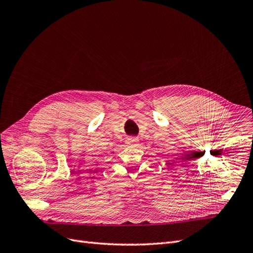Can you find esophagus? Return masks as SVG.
Masks as SVG:
<instances>
[{
	"label": "esophagus",
	"instance_id": "obj_1",
	"mask_svg": "<svg viewBox=\"0 0 253 253\" xmlns=\"http://www.w3.org/2000/svg\"><path fill=\"white\" fill-rule=\"evenodd\" d=\"M137 142H138V138H135V137H132V138L127 139V141H126V143L128 145H133V147H136Z\"/></svg>",
	"mask_w": 253,
	"mask_h": 253
}]
</instances>
